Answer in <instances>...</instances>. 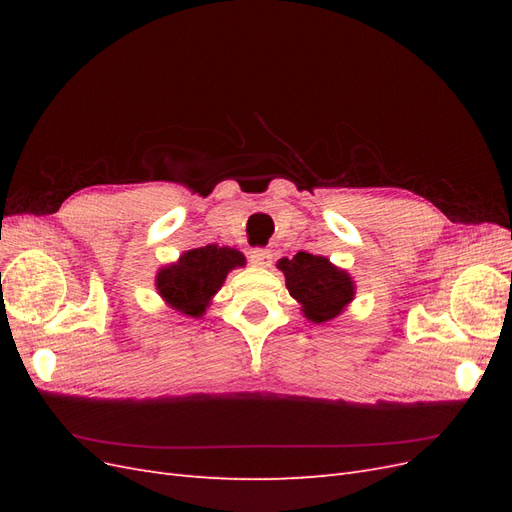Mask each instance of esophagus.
I'll use <instances>...</instances> for the list:
<instances>
[{
	"mask_svg": "<svg viewBox=\"0 0 512 512\" xmlns=\"http://www.w3.org/2000/svg\"><path fill=\"white\" fill-rule=\"evenodd\" d=\"M271 258H273V254H271V250H267V247H254V250L250 252V260L256 267H269Z\"/></svg>",
	"mask_w": 512,
	"mask_h": 512,
	"instance_id": "1",
	"label": "esophagus"
}]
</instances>
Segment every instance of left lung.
Wrapping results in <instances>:
<instances>
[{
  "mask_svg": "<svg viewBox=\"0 0 512 512\" xmlns=\"http://www.w3.org/2000/svg\"><path fill=\"white\" fill-rule=\"evenodd\" d=\"M277 267L286 275L290 297L303 305V314L312 322L333 320L354 297L350 275L333 267L324 256L299 252L292 260L282 258Z\"/></svg>",
  "mask_w": 512,
  "mask_h": 512,
  "instance_id": "obj_1",
  "label": "left lung"
}]
</instances>
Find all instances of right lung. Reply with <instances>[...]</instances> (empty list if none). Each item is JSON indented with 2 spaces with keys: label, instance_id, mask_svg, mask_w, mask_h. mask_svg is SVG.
Masks as SVG:
<instances>
[{
  "label": "right lung",
  "instance_id": "add662e5",
  "mask_svg": "<svg viewBox=\"0 0 512 512\" xmlns=\"http://www.w3.org/2000/svg\"><path fill=\"white\" fill-rule=\"evenodd\" d=\"M245 265L241 252L232 247L205 245L185 252L173 267L158 273L156 286L164 301L185 316H203L230 269Z\"/></svg>",
  "mask_w": 512,
  "mask_h": 512
}]
</instances>
